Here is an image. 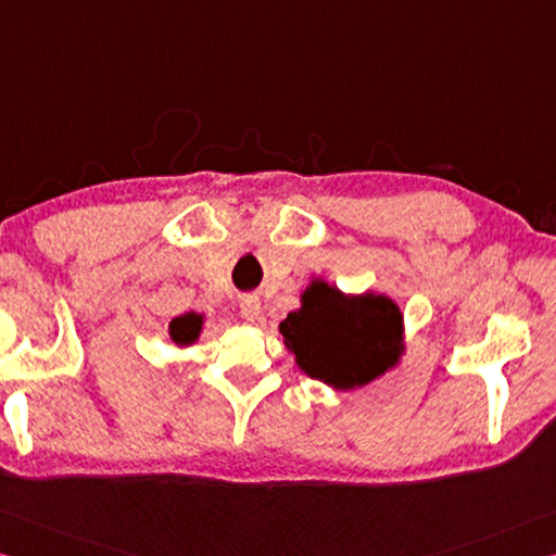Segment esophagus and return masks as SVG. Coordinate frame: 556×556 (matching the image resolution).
I'll return each mask as SVG.
<instances>
[{
    "instance_id": "34e87169",
    "label": "esophagus",
    "mask_w": 556,
    "mask_h": 556,
    "mask_svg": "<svg viewBox=\"0 0 556 556\" xmlns=\"http://www.w3.org/2000/svg\"><path fill=\"white\" fill-rule=\"evenodd\" d=\"M239 309H241V317L256 319L261 315V300L256 295H243L239 303Z\"/></svg>"
}]
</instances>
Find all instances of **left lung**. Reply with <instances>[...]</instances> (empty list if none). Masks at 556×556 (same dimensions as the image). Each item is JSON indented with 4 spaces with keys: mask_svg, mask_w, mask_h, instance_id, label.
I'll return each instance as SVG.
<instances>
[{
    "mask_svg": "<svg viewBox=\"0 0 556 556\" xmlns=\"http://www.w3.org/2000/svg\"><path fill=\"white\" fill-rule=\"evenodd\" d=\"M298 366L334 388L374 381L395 364L403 342V317L383 295L344 298L339 290L315 283L303 309L280 323Z\"/></svg>",
    "mask_w": 556,
    "mask_h": 556,
    "instance_id": "left-lung-1",
    "label": "left lung"
}]
</instances>
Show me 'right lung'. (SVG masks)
Instances as JSON below:
<instances>
[{"label":"right lung","instance_id":"obj_1","mask_svg":"<svg viewBox=\"0 0 556 556\" xmlns=\"http://www.w3.org/2000/svg\"><path fill=\"white\" fill-rule=\"evenodd\" d=\"M200 325H202V319H200V315H194V313L175 317L170 323L173 342H178V344L194 342V337H198V332H200Z\"/></svg>","mask_w":556,"mask_h":556}]
</instances>
